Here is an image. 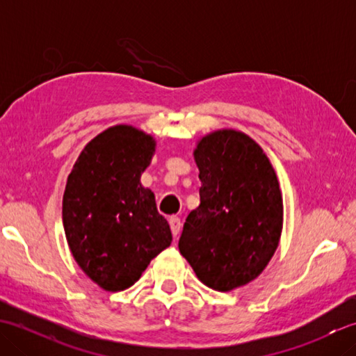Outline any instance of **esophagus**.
<instances>
[{
  "label": "esophagus",
  "instance_id": "obj_1",
  "mask_svg": "<svg viewBox=\"0 0 356 356\" xmlns=\"http://www.w3.org/2000/svg\"><path fill=\"white\" fill-rule=\"evenodd\" d=\"M170 226H171L172 236L177 237L179 232H180V228H182V222H180V218L176 217V216H172V217L170 218Z\"/></svg>",
  "mask_w": 356,
  "mask_h": 356
}]
</instances>
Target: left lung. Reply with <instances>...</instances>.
I'll return each mask as SVG.
<instances>
[{
    "label": "left lung",
    "mask_w": 356,
    "mask_h": 356,
    "mask_svg": "<svg viewBox=\"0 0 356 356\" xmlns=\"http://www.w3.org/2000/svg\"><path fill=\"white\" fill-rule=\"evenodd\" d=\"M200 205L186 217L179 251L211 289L228 292L259 277L283 228L277 174L245 133L218 130L197 143Z\"/></svg>",
    "instance_id": "obj_1"
}]
</instances>
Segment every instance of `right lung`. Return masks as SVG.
Returning <instances> with one entry per match:
<instances>
[{"mask_svg":"<svg viewBox=\"0 0 356 356\" xmlns=\"http://www.w3.org/2000/svg\"><path fill=\"white\" fill-rule=\"evenodd\" d=\"M149 134L116 125L82 149L67 179L63 223L81 269L110 292L133 286L171 245V229L140 176L154 154Z\"/></svg>","mask_w":356,"mask_h":356,"instance_id":"obj_1","label":"right lung"}]
</instances>
